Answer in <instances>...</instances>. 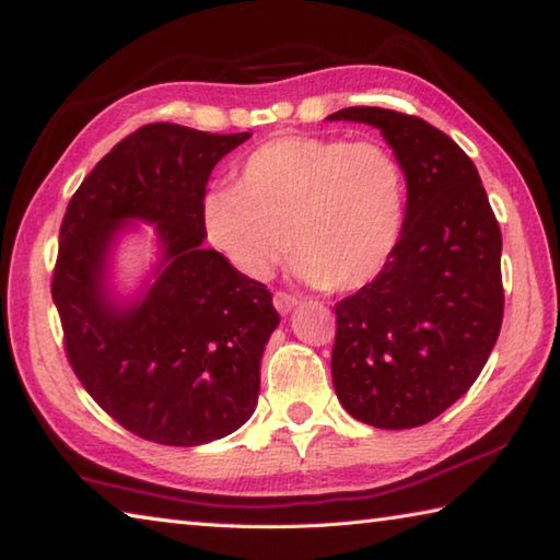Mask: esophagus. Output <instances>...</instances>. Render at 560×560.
Segmentation results:
<instances>
[{"label":"esophagus","mask_w":560,"mask_h":560,"mask_svg":"<svg viewBox=\"0 0 560 560\" xmlns=\"http://www.w3.org/2000/svg\"><path fill=\"white\" fill-rule=\"evenodd\" d=\"M272 304H276V310H278V312L288 314L290 310L298 307V298H294V294H290V292H282V290H278L276 294H272Z\"/></svg>","instance_id":"obj_1"}]
</instances>
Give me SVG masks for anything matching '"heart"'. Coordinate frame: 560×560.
Here are the masks:
<instances>
[{"mask_svg":"<svg viewBox=\"0 0 560 560\" xmlns=\"http://www.w3.org/2000/svg\"><path fill=\"white\" fill-rule=\"evenodd\" d=\"M405 205V171L385 143L280 136L244 158L236 187H209L199 217L209 241L250 278L268 276L290 238L304 280L351 292L393 258Z\"/></svg>","mask_w":560,"mask_h":560,"instance_id":"b5f03b06","label":"heart"}]
</instances>
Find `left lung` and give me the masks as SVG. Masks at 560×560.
Here are the masks:
<instances>
[{
	"label": "left lung",
	"mask_w": 560,
	"mask_h": 560,
	"mask_svg": "<svg viewBox=\"0 0 560 560\" xmlns=\"http://www.w3.org/2000/svg\"><path fill=\"white\" fill-rule=\"evenodd\" d=\"M329 119L377 126L407 177L393 258L334 307L336 397L371 427H421L468 393L500 336V224L476 165L436 126L383 107Z\"/></svg>",
	"instance_id": "1"
}]
</instances>
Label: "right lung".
Here are the masks:
<instances>
[{"mask_svg":"<svg viewBox=\"0 0 560 560\" xmlns=\"http://www.w3.org/2000/svg\"><path fill=\"white\" fill-rule=\"evenodd\" d=\"M248 136L145 124L92 167L62 217L50 292L66 355L94 402L153 444H209L256 409L280 314L266 284L202 246L199 217L212 167ZM126 218L156 224L164 266L147 298L121 311L103 270Z\"/></svg>","mask_w":560,"mask_h":560,"instance_id":"right-lung-1","label":"right lung"}]
</instances>
